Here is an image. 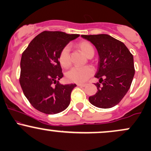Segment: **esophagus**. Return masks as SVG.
Masks as SVG:
<instances>
[{"mask_svg":"<svg viewBox=\"0 0 151 151\" xmlns=\"http://www.w3.org/2000/svg\"><path fill=\"white\" fill-rule=\"evenodd\" d=\"M77 85L78 86H81V87H84V86H85L86 84H81V83H78Z\"/></svg>","mask_w":151,"mask_h":151,"instance_id":"esophagus-1","label":"esophagus"}]
</instances>
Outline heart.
<instances>
[{
    "label": "heart",
    "mask_w": 151,
    "mask_h": 151,
    "mask_svg": "<svg viewBox=\"0 0 151 151\" xmlns=\"http://www.w3.org/2000/svg\"><path fill=\"white\" fill-rule=\"evenodd\" d=\"M81 51L86 57L93 55L94 50L93 46L88 42H81L78 45ZM70 47L65 46L61 50L59 56V60L63 67H68L71 64L70 55ZM93 73V69L90 66L74 67L66 74V79L70 82L83 83L87 80Z\"/></svg>",
    "instance_id": "b5f03b06"
}]
</instances>
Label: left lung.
Returning a JSON list of instances; mask_svg holds the SVG:
<instances>
[{"label": "left lung", "instance_id": "obj_1", "mask_svg": "<svg viewBox=\"0 0 151 151\" xmlns=\"http://www.w3.org/2000/svg\"><path fill=\"white\" fill-rule=\"evenodd\" d=\"M97 50L98 68L95 77L97 92L89 96L91 104L101 109L117 105L128 92L134 77L132 54L121 41L106 34L82 35Z\"/></svg>", "mask_w": 151, "mask_h": 151}]
</instances>
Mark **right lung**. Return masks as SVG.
Listing matches in <instances>:
<instances>
[{
	"label": "right lung",
	"instance_id": "obj_1",
	"mask_svg": "<svg viewBox=\"0 0 151 151\" xmlns=\"http://www.w3.org/2000/svg\"><path fill=\"white\" fill-rule=\"evenodd\" d=\"M78 37V34L44 31L22 53L20 84L25 97L39 111L58 114L70 105L71 92L77 85L59 83L63 77L59 56L61 50Z\"/></svg>",
	"mask_w": 151,
	"mask_h": 151
}]
</instances>
